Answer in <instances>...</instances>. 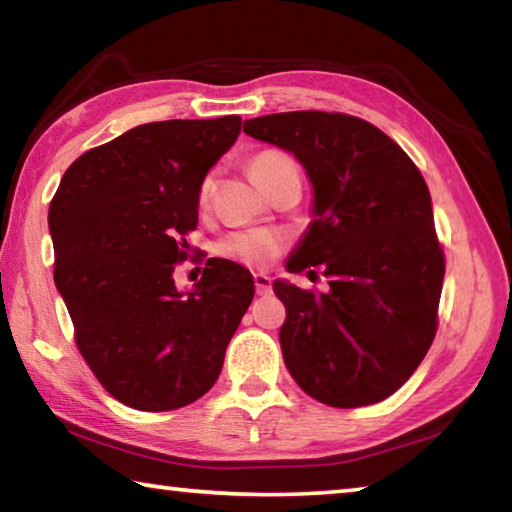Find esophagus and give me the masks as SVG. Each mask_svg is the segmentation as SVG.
Returning a JSON list of instances; mask_svg holds the SVG:
<instances>
[{
  "mask_svg": "<svg viewBox=\"0 0 512 512\" xmlns=\"http://www.w3.org/2000/svg\"><path fill=\"white\" fill-rule=\"evenodd\" d=\"M255 289L259 296H268L271 293V277L266 273H255Z\"/></svg>",
  "mask_w": 512,
  "mask_h": 512,
  "instance_id": "obj_1",
  "label": "esophagus"
}]
</instances>
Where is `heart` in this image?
Masks as SVG:
<instances>
[{
  "label": "heart",
  "instance_id": "obj_1",
  "mask_svg": "<svg viewBox=\"0 0 512 512\" xmlns=\"http://www.w3.org/2000/svg\"><path fill=\"white\" fill-rule=\"evenodd\" d=\"M289 162H293V160L287 153L264 151L250 160V176L255 178V183L259 187H264L266 180L273 176V171H277ZM210 192H212V180L205 178L201 185V192H198V201L207 203ZM282 248H284V239L280 232L241 230V232H232V235L223 237L219 244H216V253L225 259H230V262L244 264L250 268H264L282 253Z\"/></svg>",
  "mask_w": 512,
  "mask_h": 512
}]
</instances>
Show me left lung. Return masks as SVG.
I'll list each match as a JSON object with an SVG mask.
<instances>
[{
    "instance_id": "obj_1",
    "label": "left lung",
    "mask_w": 512,
    "mask_h": 512,
    "mask_svg": "<svg viewBox=\"0 0 512 512\" xmlns=\"http://www.w3.org/2000/svg\"><path fill=\"white\" fill-rule=\"evenodd\" d=\"M244 133L296 155L314 189V221L287 271L320 266L329 289L273 282L291 377L336 409L386 400L438 325L445 257L422 173L377 126L341 112H277L248 119Z\"/></svg>"
}]
</instances>
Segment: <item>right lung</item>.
<instances>
[{"label":"right lung","instance_id":"add662e5","mask_svg":"<svg viewBox=\"0 0 512 512\" xmlns=\"http://www.w3.org/2000/svg\"><path fill=\"white\" fill-rule=\"evenodd\" d=\"M239 133V115L135 126L69 164L49 205L76 345L131 409H180L210 391L253 302V275L230 259H207L192 291L173 282L203 180Z\"/></svg>","mask_w":512,"mask_h":512}]
</instances>
